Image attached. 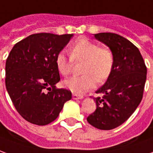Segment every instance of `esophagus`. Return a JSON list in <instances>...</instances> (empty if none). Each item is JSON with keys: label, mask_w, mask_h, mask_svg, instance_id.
<instances>
[{"label": "esophagus", "mask_w": 153, "mask_h": 153, "mask_svg": "<svg viewBox=\"0 0 153 153\" xmlns=\"http://www.w3.org/2000/svg\"><path fill=\"white\" fill-rule=\"evenodd\" d=\"M72 98L73 100H81L83 98V96L81 95H77V94H72Z\"/></svg>", "instance_id": "1"}]
</instances>
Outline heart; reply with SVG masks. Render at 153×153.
<instances>
[{"label": "heart", "mask_w": 153, "mask_h": 153, "mask_svg": "<svg viewBox=\"0 0 153 153\" xmlns=\"http://www.w3.org/2000/svg\"><path fill=\"white\" fill-rule=\"evenodd\" d=\"M70 58L63 52L56 57V66L58 72L62 76L71 73L72 62H84L81 76H71L65 80L63 85L76 94H83L93 89L99 82L109 77L114 68V57L113 52L108 48H100L99 44L87 39H80L69 48Z\"/></svg>", "instance_id": "b5f03b06"}]
</instances>
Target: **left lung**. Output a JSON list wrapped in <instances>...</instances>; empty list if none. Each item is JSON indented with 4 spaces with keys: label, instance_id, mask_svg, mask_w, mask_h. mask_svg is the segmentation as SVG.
Segmentation results:
<instances>
[{
    "label": "left lung",
    "instance_id": "obj_1",
    "mask_svg": "<svg viewBox=\"0 0 153 153\" xmlns=\"http://www.w3.org/2000/svg\"><path fill=\"white\" fill-rule=\"evenodd\" d=\"M96 39L113 52L112 72L94 98L96 111L87 117L90 124L102 130L121 125L133 114L143 99L147 68L140 52L129 40L113 33H95Z\"/></svg>",
    "mask_w": 153,
    "mask_h": 153
}]
</instances>
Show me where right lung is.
<instances>
[{
  "mask_svg": "<svg viewBox=\"0 0 153 153\" xmlns=\"http://www.w3.org/2000/svg\"><path fill=\"white\" fill-rule=\"evenodd\" d=\"M72 37L34 33L10 51L5 62V86L16 110L28 122L52 123L71 99L70 91L56 88L60 81L56 57Z\"/></svg>",
  "mask_w": 153,
  "mask_h": 153,
  "instance_id": "obj_1",
  "label": "right lung"
}]
</instances>
